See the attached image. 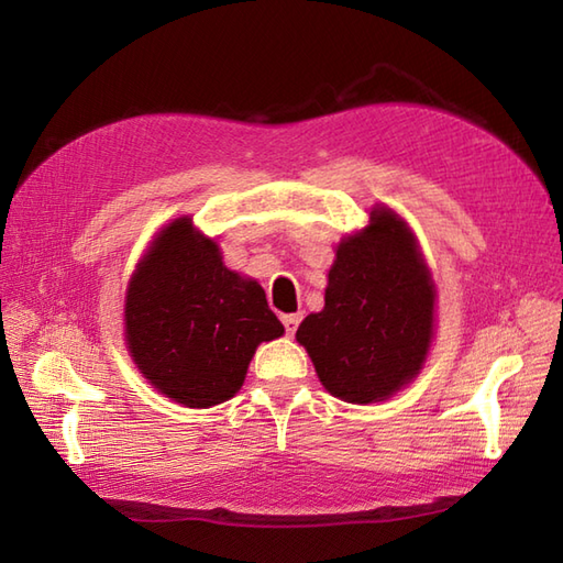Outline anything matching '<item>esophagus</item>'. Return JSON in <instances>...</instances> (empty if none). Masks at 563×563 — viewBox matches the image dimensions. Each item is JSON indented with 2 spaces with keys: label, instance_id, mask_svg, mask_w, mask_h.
<instances>
[{
  "label": "esophagus",
  "instance_id": "34e87169",
  "mask_svg": "<svg viewBox=\"0 0 563 563\" xmlns=\"http://www.w3.org/2000/svg\"><path fill=\"white\" fill-rule=\"evenodd\" d=\"M300 321H302L300 314H285V317H283V327H285V331H288L290 336H292V333L297 331V327H300Z\"/></svg>",
  "mask_w": 563,
  "mask_h": 563
}]
</instances>
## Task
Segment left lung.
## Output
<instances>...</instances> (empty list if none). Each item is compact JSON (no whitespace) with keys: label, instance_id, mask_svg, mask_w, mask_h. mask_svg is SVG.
<instances>
[{"label":"left lung","instance_id":"8db88e82","mask_svg":"<svg viewBox=\"0 0 563 563\" xmlns=\"http://www.w3.org/2000/svg\"><path fill=\"white\" fill-rule=\"evenodd\" d=\"M433 302V280L409 227L375 208L365 230L339 244L324 309L309 314L295 336L333 397L373 404L421 369Z\"/></svg>","mask_w":563,"mask_h":563}]
</instances>
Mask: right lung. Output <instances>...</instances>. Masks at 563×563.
Masks as SVG:
<instances>
[{
  "instance_id": "1",
  "label": "right lung",
  "mask_w": 563,
  "mask_h": 563,
  "mask_svg": "<svg viewBox=\"0 0 563 563\" xmlns=\"http://www.w3.org/2000/svg\"><path fill=\"white\" fill-rule=\"evenodd\" d=\"M258 283L224 268L188 218L164 227L125 300L128 349L166 397L208 409L239 391L261 341L283 336Z\"/></svg>"
}]
</instances>
